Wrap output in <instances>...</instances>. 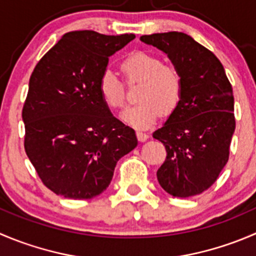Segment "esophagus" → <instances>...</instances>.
<instances>
[{
    "label": "esophagus",
    "mask_w": 256,
    "mask_h": 256,
    "mask_svg": "<svg viewBox=\"0 0 256 256\" xmlns=\"http://www.w3.org/2000/svg\"><path fill=\"white\" fill-rule=\"evenodd\" d=\"M136 135H138V141H141V142H144V141H146L148 138V134L144 132V131H136Z\"/></svg>",
    "instance_id": "1"
}]
</instances>
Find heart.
Here are the masks:
<instances>
[{
  "label": "heart",
  "instance_id": "obj_1",
  "mask_svg": "<svg viewBox=\"0 0 256 256\" xmlns=\"http://www.w3.org/2000/svg\"><path fill=\"white\" fill-rule=\"evenodd\" d=\"M121 72L128 82H141L138 104L122 112L124 121L135 128H148L156 122L161 111L175 110L182 92V81L175 68L162 65L161 58L145 51H135L121 62ZM98 94L108 108L116 110L125 102V88L111 70H105L98 82Z\"/></svg>",
  "mask_w": 256,
  "mask_h": 256
}]
</instances>
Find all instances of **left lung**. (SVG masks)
<instances>
[{
  "mask_svg": "<svg viewBox=\"0 0 256 256\" xmlns=\"http://www.w3.org/2000/svg\"><path fill=\"white\" fill-rule=\"evenodd\" d=\"M140 40L168 54L182 81L178 106L152 134L168 152L156 172L158 184L176 198L199 195L229 160L235 131L232 88L219 58L188 34L174 31Z\"/></svg>",
  "mask_w": 256,
  "mask_h": 256,
  "instance_id": "1",
  "label": "left lung"
}]
</instances>
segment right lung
Wrapping results in <instances>:
<instances>
[{
	"mask_svg": "<svg viewBox=\"0 0 256 256\" xmlns=\"http://www.w3.org/2000/svg\"><path fill=\"white\" fill-rule=\"evenodd\" d=\"M134 38L68 32L34 68L22 110L24 150L54 194L98 196L110 185L116 162L138 146L134 128L114 118L98 88L108 57Z\"/></svg>",
	"mask_w": 256,
	"mask_h": 256,
	"instance_id": "obj_1",
	"label": "right lung"
}]
</instances>
